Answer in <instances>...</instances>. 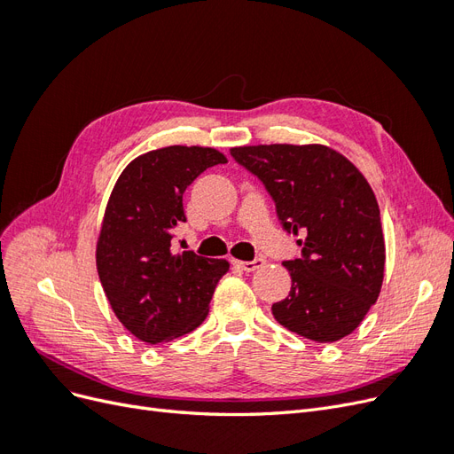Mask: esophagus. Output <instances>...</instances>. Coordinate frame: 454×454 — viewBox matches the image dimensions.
Returning <instances> with one entry per match:
<instances>
[{"label": "esophagus", "mask_w": 454, "mask_h": 454, "mask_svg": "<svg viewBox=\"0 0 454 454\" xmlns=\"http://www.w3.org/2000/svg\"><path fill=\"white\" fill-rule=\"evenodd\" d=\"M232 265L239 267L244 272H254L257 269H261L265 265V259L263 257H255L254 261H239V259H232Z\"/></svg>", "instance_id": "obj_1"}]
</instances>
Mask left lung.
Wrapping results in <instances>:
<instances>
[{"label":"left lung","mask_w":454,"mask_h":454,"mask_svg":"<svg viewBox=\"0 0 454 454\" xmlns=\"http://www.w3.org/2000/svg\"><path fill=\"white\" fill-rule=\"evenodd\" d=\"M231 155L263 182L299 259L284 261L292 290L272 305L290 332L316 342L350 335L380 294L384 237L373 189L335 149L310 144L232 147Z\"/></svg>","instance_id":"8db88e82"}]
</instances>
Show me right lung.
Masks as SVG:
<instances>
[{"mask_svg": "<svg viewBox=\"0 0 454 454\" xmlns=\"http://www.w3.org/2000/svg\"><path fill=\"white\" fill-rule=\"evenodd\" d=\"M225 162L214 147L149 151L122 170L107 200L96 269L119 322L147 345L197 329L229 270L225 259L172 252L174 229L185 222V189Z\"/></svg>", "mask_w": 454, "mask_h": 454, "instance_id": "add662e5", "label": "right lung"}]
</instances>
